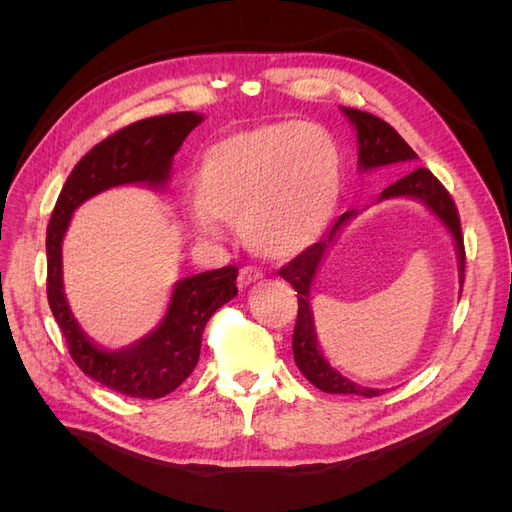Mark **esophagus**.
Wrapping results in <instances>:
<instances>
[{
	"mask_svg": "<svg viewBox=\"0 0 512 512\" xmlns=\"http://www.w3.org/2000/svg\"><path fill=\"white\" fill-rule=\"evenodd\" d=\"M262 280V271L260 269H256V267H243L241 269V273H239V288L243 290V288H247V286H252V284H256V282H260Z\"/></svg>",
	"mask_w": 512,
	"mask_h": 512,
	"instance_id": "1",
	"label": "esophagus"
}]
</instances>
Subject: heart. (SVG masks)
<instances>
[{
    "instance_id": "b5f03b06",
    "label": "heart",
    "mask_w": 512,
    "mask_h": 512,
    "mask_svg": "<svg viewBox=\"0 0 512 512\" xmlns=\"http://www.w3.org/2000/svg\"><path fill=\"white\" fill-rule=\"evenodd\" d=\"M342 188L333 138L303 121H277L222 138L203 151L192 179L188 224L203 239L237 224L262 258L290 260L327 230Z\"/></svg>"
}]
</instances>
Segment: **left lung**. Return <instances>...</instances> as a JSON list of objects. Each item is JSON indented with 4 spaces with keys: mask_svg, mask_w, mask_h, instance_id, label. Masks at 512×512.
<instances>
[{
    "mask_svg": "<svg viewBox=\"0 0 512 512\" xmlns=\"http://www.w3.org/2000/svg\"><path fill=\"white\" fill-rule=\"evenodd\" d=\"M342 113L352 123L356 130V145H359V170H376L382 166L393 164H414L418 160L412 147L401 138L389 123L382 121L376 115H369L365 111H356V108L342 106ZM391 198H412L423 203L440 224L448 230V235L453 237L455 252H457V265H459V284L463 286V267H466V250H463V237H461V224L459 215L455 209L453 198L442 188V183L433 177L427 168H412L399 181L391 183L386 188L378 203ZM359 211H346L342 218L335 222L327 239H320L309 250L299 254L294 260H290L286 267L280 269V275L286 282L292 284L299 297V316L297 324H294L292 333V352L294 363H297L301 374L312 382L316 389L324 393H350V395H363V397H376L382 391L369 389V386H361L339 374L337 369L329 365L324 359V354L318 344V335L314 327V312L309 305V290H312L314 277L322 265L324 256H327L329 247L335 243L337 235L342 228L354 218Z\"/></svg>",
    "mask_w": 512,
    "mask_h": 512,
    "instance_id": "8db88e82",
    "label": "left lung"
}]
</instances>
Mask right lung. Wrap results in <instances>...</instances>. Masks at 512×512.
Listing matches in <instances>:
<instances>
[{
    "mask_svg": "<svg viewBox=\"0 0 512 512\" xmlns=\"http://www.w3.org/2000/svg\"><path fill=\"white\" fill-rule=\"evenodd\" d=\"M203 121L200 113H170L136 121L104 138L72 168L46 228V297L70 356L85 376L128 397H164L192 374L209 318L235 299L239 269L181 277L158 327L126 348L108 350L91 342L72 314L64 292L61 245L72 213L91 196L119 185L166 188L175 153Z\"/></svg>",
    "mask_w": 512,
    "mask_h": 512,
    "instance_id": "obj_1",
    "label": "right lung"
}]
</instances>
